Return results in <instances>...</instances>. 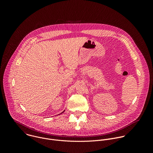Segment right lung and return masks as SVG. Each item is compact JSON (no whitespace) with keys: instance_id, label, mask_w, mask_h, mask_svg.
Wrapping results in <instances>:
<instances>
[{"instance_id":"right-lung-1","label":"right lung","mask_w":153,"mask_h":153,"mask_svg":"<svg viewBox=\"0 0 153 153\" xmlns=\"http://www.w3.org/2000/svg\"><path fill=\"white\" fill-rule=\"evenodd\" d=\"M64 111H65V110H64V111H63V112H62V113H60V114H62V113H64Z\"/></svg>"}]
</instances>
